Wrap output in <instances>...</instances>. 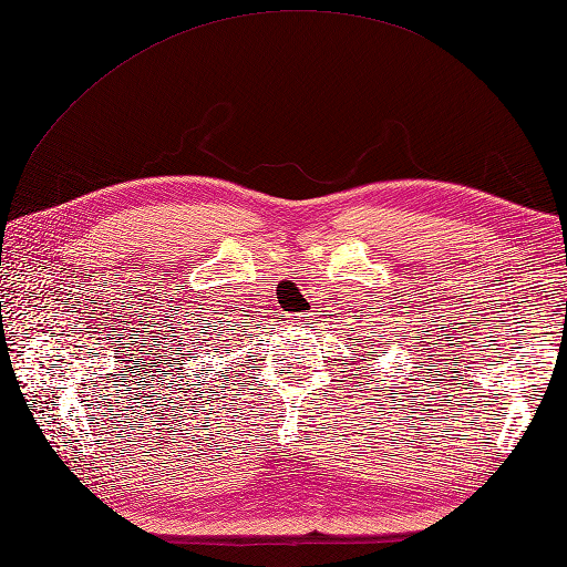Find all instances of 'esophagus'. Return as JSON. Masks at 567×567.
<instances>
[{
	"instance_id": "1",
	"label": "esophagus",
	"mask_w": 567,
	"mask_h": 567,
	"mask_svg": "<svg viewBox=\"0 0 567 567\" xmlns=\"http://www.w3.org/2000/svg\"><path fill=\"white\" fill-rule=\"evenodd\" d=\"M308 320H310V315H296V317H291V324H296V327H306V324H308Z\"/></svg>"
}]
</instances>
